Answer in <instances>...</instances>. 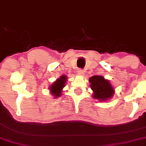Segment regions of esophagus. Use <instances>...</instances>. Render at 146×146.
I'll list each match as a JSON object with an SVG mask.
<instances>
[{"label": "esophagus", "instance_id": "34e87169", "mask_svg": "<svg viewBox=\"0 0 146 146\" xmlns=\"http://www.w3.org/2000/svg\"><path fill=\"white\" fill-rule=\"evenodd\" d=\"M78 75H83L84 74V71L82 69V68H79V69L78 70Z\"/></svg>", "mask_w": 146, "mask_h": 146}]
</instances>
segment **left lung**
Here are the masks:
<instances>
[{"instance_id": "1", "label": "left lung", "mask_w": 146, "mask_h": 146, "mask_svg": "<svg viewBox=\"0 0 146 146\" xmlns=\"http://www.w3.org/2000/svg\"><path fill=\"white\" fill-rule=\"evenodd\" d=\"M91 89L94 92V99L105 101L110 99L113 94V88L108 80L99 75H94L90 78Z\"/></svg>"}]
</instances>
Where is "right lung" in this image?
<instances>
[{
    "label": "right lung",
    "instance_id": "obj_1",
    "mask_svg": "<svg viewBox=\"0 0 146 146\" xmlns=\"http://www.w3.org/2000/svg\"><path fill=\"white\" fill-rule=\"evenodd\" d=\"M66 80V77L65 75H62L60 78L56 81L54 83L50 86V90L52 92V94L55 96V98H57L58 96L61 95V92L63 88L64 87Z\"/></svg>",
    "mask_w": 146,
    "mask_h": 146
}]
</instances>
